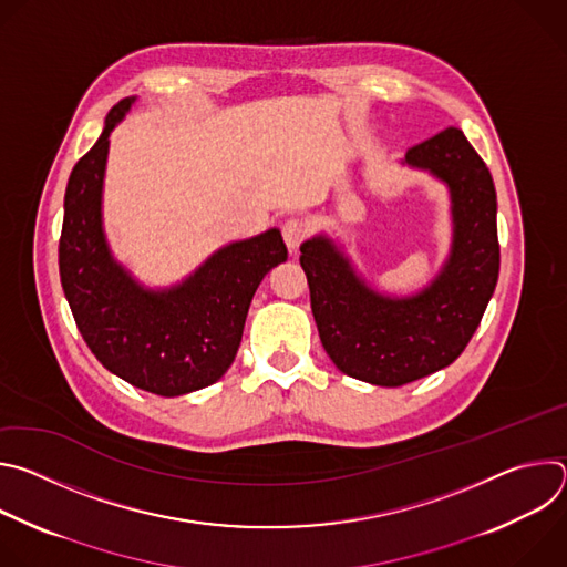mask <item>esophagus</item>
I'll list each match as a JSON object with an SVG mask.
<instances>
[{"label": "esophagus", "mask_w": 567, "mask_h": 567, "mask_svg": "<svg viewBox=\"0 0 567 567\" xmlns=\"http://www.w3.org/2000/svg\"><path fill=\"white\" fill-rule=\"evenodd\" d=\"M307 230H309V226H307L305 219H300V217L285 219L282 239H285V245L289 247V251H296L302 245V239L307 237Z\"/></svg>", "instance_id": "obj_1"}]
</instances>
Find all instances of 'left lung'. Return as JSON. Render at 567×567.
I'll use <instances>...</instances> for the list:
<instances>
[{
    "label": "left lung",
    "mask_w": 567,
    "mask_h": 567,
    "mask_svg": "<svg viewBox=\"0 0 567 567\" xmlns=\"http://www.w3.org/2000/svg\"><path fill=\"white\" fill-rule=\"evenodd\" d=\"M451 188L455 239L446 269L420 296L370 291L326 237L300 247L322 348L341 372L374 385H403L451 365L475 334L501 271L496 188L487 164L457 127L406 152Z\"/></svg>",
    "instance_id": "8db88e82"
}]
</instances>
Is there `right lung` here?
<instances>
[{"mask_svg": "<svg viewBox=\"0 0 567 567\" xmlns=\"http://www.w3.org/2000/svg\"><path fill=\"white\" fill-rule=\"evenodd\" d=\"M116 103L101 138L78 158L64 193L58 265L75 326L94 357L127 383L177 396L215 383L233 363L251 298L287 260L271 228L217 251L182 287L152 293L110 258L101 228V190L110 134L130 110Z\"/></svg>", "mask_w": 567, "mask_h": 567, "instance_id": "add662e5", "label": "right lung"}]
</instances>
